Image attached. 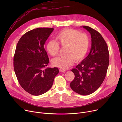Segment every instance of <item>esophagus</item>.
<instances>
[{"label":"esophagus","mask_w":122,"mask_h":122,"mask_svg":"<svg viewBox=\"0 0 122 122\" xmlns=\"http://www.w3.org/2000/svg\"><path fill=\"white\" fill-rule=\"evenodd\" d=\"M59 71H60V72H61V73H64L65 72H66V70H65V69H59Z\"/></svg>","instance_id":"1"}]
</instances>
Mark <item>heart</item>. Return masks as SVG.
<instances>
[{
  "label": "heart",
  "instance_id": "b5f03b06",
  "mask_svg": "<svg viewBox=\"0 0 122 122\" xmlns=\"http://www.w3.org/2000/svg\"><path fill=\"white\" fill-rule=\"evenodd\" d=\"M57 43L53 41H48L46 50L52 56L58 53L59 46L65 47L63 57H58L52 60L53 66L62 69L67 68L74 61L81 60L86 55L90 44L88 36L84 33L72 29H65L55 36Z\"/></svg>",
  "mask_w": 122,
  "mask_h": 122
}]
</instances>
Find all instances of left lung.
Segmentation results:
<instances>
[{"label": "left lung", "instance_id": "obj_1", "mask_svg": "<svg viewBox=\"0 0 122 122\" xmlns=\"http://www.w3.org/2000/svg\"><path fill=\"white\" fill-rule=\"evenodd\" d=\"M82 27L91 34V49L87 56L72 70L75 78L70 86L76 93L87 95L97 91L104 80L109 54L106 42L99 33L88 26Z\"/></svg>", "mask_w": 122, "mask_h": 122}]
</instances>
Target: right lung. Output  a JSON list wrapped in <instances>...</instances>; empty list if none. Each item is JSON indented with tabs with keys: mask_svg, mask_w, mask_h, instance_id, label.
Segmentation results:
<instances>
[{
	"mask_svg": "<svg viewBox=\"0 0 122 122\" xmlns=\"http://www.w3.org/2000/svg\"><path fill=\"white\" fill-rule=\"evenodd\" d=\"M53 28H38L25 33L19 40L14 56V69L19 84L33 95L46 92L58 74L57 68H46L49 63L44 45Z\"/></svg>",
	"mask_w": 122,
	"mask_h": 122,
	"instance_id": "obj_1",
	"label": "right lung"
}]
</instances>
